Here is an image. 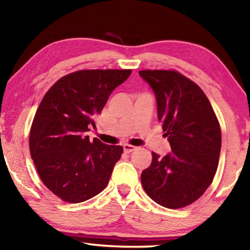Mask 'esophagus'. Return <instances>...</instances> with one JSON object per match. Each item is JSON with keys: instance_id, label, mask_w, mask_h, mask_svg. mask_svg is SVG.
<instances>
[{"instance_id": "1", "label": "esophagus", "mask_w": 250, "mask_h": 250, "mask_svg": "<svg viewBox=\"0 0 250 250\" xmlns=\"http://www.w3.org/2000/svg\"><path fill=\"white\" fill-rule=\"evenodd\" d=\"M137 147L133 146H130V145H124V151L125 152V153H130V152L134 151Z\"/></svg>"}]
</instances>
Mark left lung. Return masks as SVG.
Returning a JSON list of instances; mask_svg holds the SVG:
<instances>
[{"instance_id": "1", "label": "left lung", "mask_w": 250, "mask_h": 250, "mask_svg": "<svg viewBox=\"0 0 250 250\" xmlns=\"http://www.w3.org/2000/svg\"><path fill=\"white\" fill-rule=\"evenodd\" d=\"M156 99L158 119L168 137L171 152H152L141 183L152 200L180 208L198 200L213 182L218 167L222 132L206 95L175 70H141Z\"/></svg>"}]
</instances>
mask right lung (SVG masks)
Wrapping results in <instances>:
<instances>
[{
  "mask_svg": "<svg viewBox=\"0 0 250 250\" xmlns=\"http://www.w3.org/2000/svg\"><path fill=\"white\" fill-rule=\"evenodd\" d=\"M130 74V69L75 71L55 83L42 100L29 151L42 182L62 201L82 203L107 186L124 147L89 140L86 134Z\"/></svg>",
  "mask_w": 250,
  "mask_h": 250,
  "instance_id": "obj_1",
  "label": "right lung"
}]
</instances>
